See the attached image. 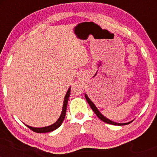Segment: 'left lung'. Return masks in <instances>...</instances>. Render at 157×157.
<instances>
[{"label":"left lung","mask_w":157,"mask_h":157,"mask_svg":"<svg viewBox=\"0 0 157 157\" xmlns=\"http://www.w3.org/2000/svg\"><path fill=\"white\" fill-rule=\"evenodd\" d=\"M85 97H86V100H87L88 103H89V105L91 106V109H92L94 111V112L95 113V114H96L97 116L98 117L102 120V121L105 122L108 124H111V125H128V124L131 123V122H125V123H118V122L111 121V120H110L109 119L106 118L105 117H104L103 115H102V113H100V111H99V110L97 109V108L96 107V106H95L94 104V102L91 101V100H90V99L89 98V97H88L87 94H85Z\"/></svg>","instance_id":"left-lung-1"}]
</instances>
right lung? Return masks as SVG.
Segmentation results:
<instances>
[{
	"label": "right lung",
	"mask_w": 157,
	"mask_h": 157,
	"mask_svg": "<svg viewBox=\"0 0 157 157\" xmlns=\"http://www.w3.org/2000/svg\"><path fill=\"white\" fill-rule=\"evenodd\" d=\"M70 93H71V87H69V89L67 91V92L66 94V96H65L64 101H63V109L61 114L59 117L58 120L56 121L55 123L52 124L51 125L46 126V127H42V128H35V127H31L29 125H26L29 128L31 129L32 131H35L36 133H47V132H51V131H55V129L58 128L60 127L61 124L63 122L65 116H66V109H67V104H68V97L70 96Z\"/></svg>",
	"instance_id": "obj_1"
}]
</instances>
